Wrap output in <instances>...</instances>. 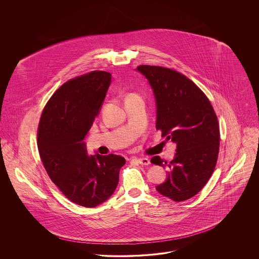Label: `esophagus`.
<instances>
[{"label":"esophagus","instance_id":"1","mask_svg":"<svg viewBox=\"0 0 259 259\" xmlns=\"http://www.w3.org/2000/svg\"><path fill=\"white\" fill-rule=\"evenodd\" d=\"M134 160L137 161L139 164L141 165H149L150 164V161L148 158H134Z\"/></svg>","mask_w":259,"mask_h":259}]
</instances>
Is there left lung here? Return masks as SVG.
<instances>
[{
    "instance_id": "1",
    "label": "left lung",
    "mask_w": 259,
    "mask_h": 259,
    "mask_svg": "<svg viewBox=\"0 0 259 259\" xmlns=\"http://www.w3.org/2000/svg\"><path fill=\"white\" fill-rule=\"evenodd\" d=\"M156 101V130L177 145L170 163L154 156L150 162L168 166L167 180L156 186L165 197L182 202L208 183L220 151V125L208 97L185 74L159 66L141 65Z\"/></svg>"
}]
</instances>
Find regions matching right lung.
Here are the masks:
<instances>
[{"mask_svg": "<svg viewBox=\"0 0 259 259\" xmlns=\"http://www.w3.org/2000/svg\"><path fill=\"white\" fill-rule=\"evenodd\" d=\"M111 74L93 71L59 87L47 103L37 127V148L50 180L76 205L94 208L111 197L122 156L89 155L84 139L111 84Z\"/></svg>", "mask_w": 259, "mask_h": 259, "instance_id": "add662e5", "label": "right lung"}]
</instances>
